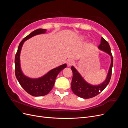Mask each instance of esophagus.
<instances>
[{
  "instance_id": "esophagus-1",
  "label": "esophagus",
  "mask_w": 128,
  "mask_h": 128,
  "mask_svg": "<svg viewBox=\"0 0 128 128\" xmlns=\"http://www.w3.org/2000/svg\"><path fill=\"white\" fill-rule=\"evenodd\" d=\"M74 62L73 60H72V59H69L67 61V64H68V66H69L72 65L74 64Z\"/></svg>"
}]
</instances>
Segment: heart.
<instances>
[{"instance_id": "b5f03b06", "label": "heart", "mask_w": 128, "mask_h": 128, "mask_svg": "<svg viewBox=\"0 0 128 128\" xmlns=\"http://www.w3.org/2000/svg\"><path fill=\"white\" fill-rule=\"evenodd\" d=\"M83 38H84V37H83Z\"/></svg>"}]
</instances>
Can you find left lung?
<instances>
[{"label":"left lung","instance_id":"obj_1","mask_svg":"<svg viewBox=\"0 0 128 128\" xmlns=\"http://www.w3.org/2000/svg\"><path fill=\"white\" fill-rule=\"evenodd\" d=\"M98 48L102 51L106 52L111 56V64L109 72H108L106 80L102 84L99 85V86H92V85L88 84L86 81L84 80L82 77L80 76L74 67H71L73 74L71 84L72 90L76 96L80 98L88 99L94 97L96 95L99 94L105 88L110 80L112 67L113 65V58L111 52L110 46L108 42L103 37H102L101 42L98 46Z\"/></svg>","mask_w":128,"mask_h":128}]
</instances>
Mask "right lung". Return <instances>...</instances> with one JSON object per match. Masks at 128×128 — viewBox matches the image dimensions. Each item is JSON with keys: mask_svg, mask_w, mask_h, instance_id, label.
<instances>
[{"mask_svg": "<svg viewBox=\"0 0 128 128\" xmlns=\"http://www.w3.org/2000/svg\"><path fill=\"white\" fill-rule=\"evenodd\" d=\"M46 32V29H38L24 37L19 44L15 56V74L16 78L23 88L29 94L34 96L48 94L52 89L58 74L67 67L66 64H64L50 70L44 76L36 79L28 78L23 74L20 64V54L23 44L29 38L38 34L45 33Z\"/></svg>", "mask_w": 128, "mask_h": 128, "instance_id": "add662e5", "label": "right lung"}]
</instances>
